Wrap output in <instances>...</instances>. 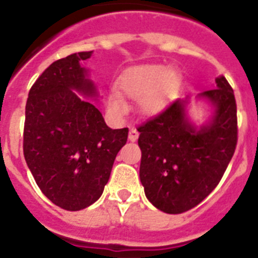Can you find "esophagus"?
Masks as SVG:
<instances>
[{"mask_svg":"<svg viewBox=\"0 0 258 258\" xmlns=\"http://www.w3.org/2000/svg\"><path fill=\"white\" fill-rule=\"evenodd\" d=\"M138 136H140L138 131H137L136 127H132L131 131H129V140H131L132 142H134V141L138 140Z\"/></svg>","mask_w":258,"mask_h":258,"instance_id":"obj_1","label":"esophagus"}]
</instances>
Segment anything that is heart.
Wrapping results in <instances>:
<instances>
[{"mask_svg":"<svg viewBox=\"0 0 258 258\" xmlns=\"http://www.w3.org/2000/svg\"><path fill=\"white\" fill-rule=\"evenodd\" d=\"M177 76L164 66H142L129 71L121 80V89L133 99H143L142 108L152 112L163 104ZM111 107L116 112L125 111V103L118 95L111 97Z\"/></svg>","mask_w":258,"mask_h":258,"instance_id":"heart-1","label":"heart"}]
</instances>
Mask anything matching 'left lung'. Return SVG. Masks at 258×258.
<instances>
[{"label": "left lung", "instance_id": "left-lung-1", "mask_svg": "<svg viewBox=\"0 0 258 258\" xmlns=\"http://www.w3.org/2000/svg\"><path fill=\"white\" fill-rule=\"evenodd\" d=\"M214 106L209 125L197 131L186 116L187 99H175L138 126L140 178L157 209L179 214L197 207L220 183L238 142L234 90L223 76L200 93Z\"/></svg>", "mask_w": 258, "mask_h": 258}]
</instances>
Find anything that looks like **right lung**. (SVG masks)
I'll return each mask as SVG.
<instances>
[{
	"instance_id": "right-lung-1",
	"label": "right lung",
	"mask_w": 258,
	"mask_h": 258,
	"mask_svg": "<svg viewBox=\"0 0 258 258\" xmlns=\"http://www.w3.org/2000/svg\"><path fill=\"white\" fill-rule=\"evenodd\" d=\"M92 51L55 60L29 90L23 152L45 197L66 211H80L101 198L127 127L111 129L99 109L84 101L97 95L80 63Z\"/></svg>"
}]
</instances>
